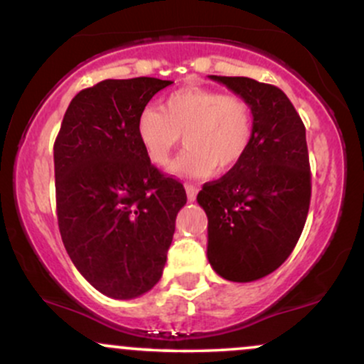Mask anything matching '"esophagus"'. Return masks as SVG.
Instances as JSON below:
<instances>
[{
	"label": "esophagus",
	"mask_w": 364,
	"mask_h": 364,
	"mask_svg": "<svg viewBox=\"0 0 364 364\" xmlns=\"http://www.w3.org/2000/svg\"><path fill=\"white\" fill-rule=\"evenodd\" d=\"M185 190H186L188 202H195V198H196V193H198V188L193 186V185H185Z\"/></svg>",
	"instance_id": "esophagus-1"
}]
</instances>
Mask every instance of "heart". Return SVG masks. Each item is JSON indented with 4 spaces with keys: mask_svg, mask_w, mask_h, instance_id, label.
<instances>
[{
    "mask_svg": "<svg viewBox=\"0 0 364 364\" xmlns=\"http://www.w3.org/2000/svg\"><path fill=\"white\" fill-rule=\"evenodd\" d=\"M188 145L174 173L183 178H207L229 171L248 152L253 136V111L240 95L203 87L171 92L161 109L147 107L136 119V136L152 164L166 168L174 150Z\"/></svg>",
    "mask_w": 364,
    "mask_h": 364,
    "instance_id": "obj_1",
    "label": "heart"
}]
</instances>
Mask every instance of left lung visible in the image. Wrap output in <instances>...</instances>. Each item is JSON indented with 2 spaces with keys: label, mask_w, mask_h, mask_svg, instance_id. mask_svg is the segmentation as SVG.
Masks as SVG:
<instances>
[{
  "label": "left lung",
  "mask_w": 364,
  "mask_h": 364,
  "mask_svg": "<svg viewBox=\"0 0 364 364\" xmlns=\"http://www.w3.org/2000/svg\"><path fill=\"white\" fill-rule=\"evenodd\" d=\"M253 111L248 152L196 196L208 219L207 258L225 281L252 282L287 260L311 196L306 129L287 95L248 77H217Z\"/></svg>",
  "instance_id": "1"
}]
</instances>
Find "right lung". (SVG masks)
I'll use <instances>...</instances> for the list:
<instances>
[{"instance_id": "add662e5", "label": "right lung", "mask_w": 364, "mask_h": 364, "mask_svg": "<svg viewBox=\"0 0 364 364\" xmlns=\"http://www.w3.org/2000/svg\"><path fill=\"white\" fill-rule=\"evenodd\" d=\"M171 80H102L78 92L54 141L58 225L66 252L102 294L133 299L162 277L185 188L150 164L136 119Z\"/></svg>"}]
</instances>
